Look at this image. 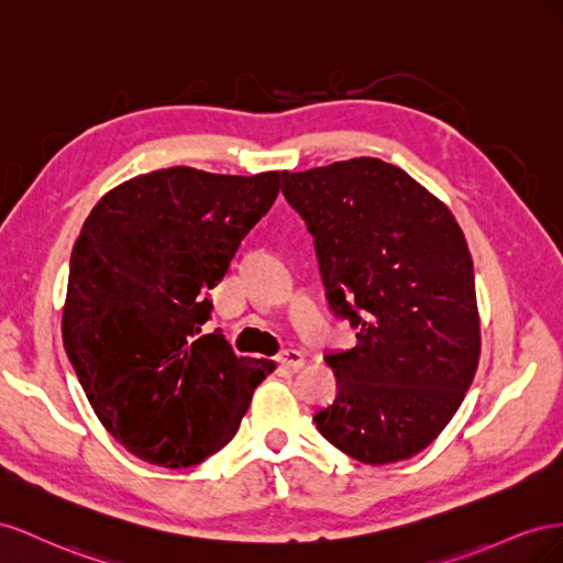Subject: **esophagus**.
Segmentation results:
<instances>
[{"label": "esophagus", "instance_id": "obj_1", "mask_svg": "<svg viewBox=\"0 0 563 563\" xmlns=\"http://www.w3.org/2000/svg\"><path fill=\"white\" fill-rule=\"evenodd\" d=\"M278 365L287 367V371H297L303 365V353L297 349H285L278 353Z\"/></svg>", "mask_w": 563, "mask_h": 563}]
</instances>
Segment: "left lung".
<instances>
[{
    "label": "left lung",
    "instance_id": "obj_1",
    "mask_svg": "<svg viewBox=\"0 0 563 563\" xmlns=\"http://www.w3.org/2000/svg\"><path fill=\"white\" fill-rule=\"evenodd\" d=\"M283 196L313 235L330 309L358 330L356 346L325 356L336 396L313 422L358 462L408 460L453 420L481 356L460 223L377 157L283 172Z\"/></svg>",
    "mask_w": 563,
    "mask_h": 563
}]
</instances>
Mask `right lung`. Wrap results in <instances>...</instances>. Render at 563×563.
Listing matches in <instances>:
<instances>
[{"label":"right lung","instance_id":"1","mask_svg":"<svg viewBox=\"0 0 563 563\" xmlns=\"http://www.w3.org/2000/svg\"><path fill=\"white\" fill-rule=\"evenodd\" d=\"M278 190L280 172L157 169L106 192L75 240L63 346L96 417L143 462L181 470L221 451L276 371L202 325Z\"/></svg>","mask_w":563,"mask_h":563}]
</instances>
